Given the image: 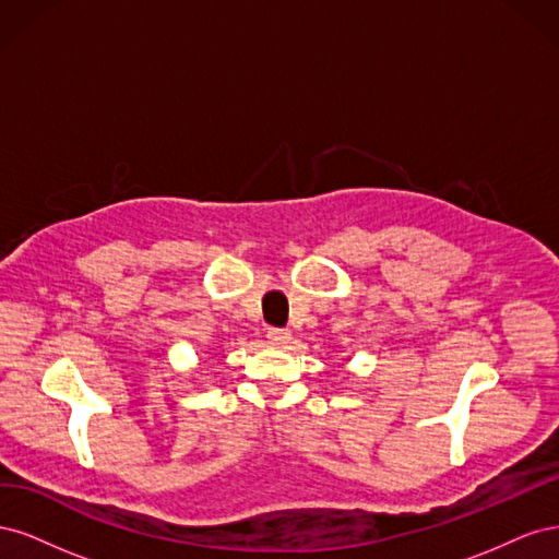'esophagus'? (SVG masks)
<instances>
[{
    "instance_id": "1",
    "label": "esophagus",
    "mask_w": 559,
    "mask_h": 559,
    "mask_svg": "<svg viewBox=\"0 0 559 559\" xmlns=\"http://www.w3.org/2000/svg\"><path fill=\"white\" fill-rule=\"evenodd\" d=\"M267 343L273 347H284L292 343V333L284 331V329H270L267 331Z\"/></svg>"
}]
</instances>
